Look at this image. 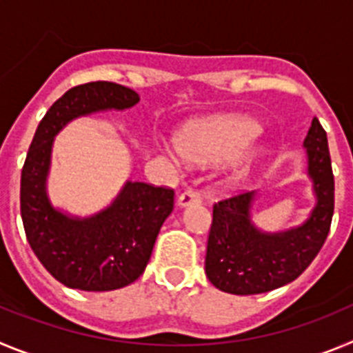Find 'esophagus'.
Returning <instances> with one entry per match:
<instances>
[{
	"mask_svg": "<svg viewBox=\"0 0 353 353\" xmlns=\"http://www.w3.org/2000/svg\"><path fill=\"white\" fill-rule=\"evenodd\" d=\"M198 203H201V196L194 191L182 192V194L179 196V199H176V205H179L180 208L191 207V205H198Z\"/></svg>",
	"mask_w": 353,
	"mask_h": 353,
	"instance_id": "esophagus-1",
	"label": "esophagus"
}]
</instances>
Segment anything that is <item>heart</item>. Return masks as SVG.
Listing matches in <instances>:
<instances>
[{
    "mask_svg": "<svg viewBox=\"0 0 353 353\" xmlns=\"http://www.w3.org/2000/svg\"><path fill=\"white\" fill-rule=\"evenodd\" d=\"M258 125L248 117H219L185 127L174 139L180 159L191 164L223 161L228 180H242L263 159L265 148L254 139Z\"/></svg>",
    "mask_w": 353,
    "mask_h": 353,
    "instance_id": "b5f03b06",
    "label": "heart"
}]
</instances>
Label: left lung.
Wrapping results in <instances>:
<instances>
[{
    "label": "left lung",
    "instance_id": "obj_1",
    "mask_svg": "<svg viewBox=\"0 0 353 353\" xmlns=\"http://www.w3.org/2000/svg\"><path fill=\"white\" fill-rule=\"evenodd\" d=\"M304 150L314 207L302 224L283 232L260 230L251 217L256 191L214 205L205 272L221 292L254 295L288 285L322 249L334 214V174L327 134L316 118L311 121Z\"/></svg>",
    "mask_w": 353,
    "mask_h": 353
}]
</instances>
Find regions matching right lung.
I'll list each match as a JSON object with an SVG mask.
<instances>
[{"instance_id": "right-lung-1", "label": "right lung", "mask_w": 353, "mask_h": 353, "mask_svg": "<svg viewBox=\"0 0 353 353\" xmlns=\"http://www.w3.org/2000/svg\"><path fill=\"white\" fill-rule=\"evenodd\" d=\"M139 102L134 90L108 81L70 88L37 127L23 174L21 217L31 249L56 281L83 292H109L145 272L162 223L173 212V189L127 180L117 198L93 215H72L48 192L54 138L67 123Z\"/></svg>"}]
</instances>
